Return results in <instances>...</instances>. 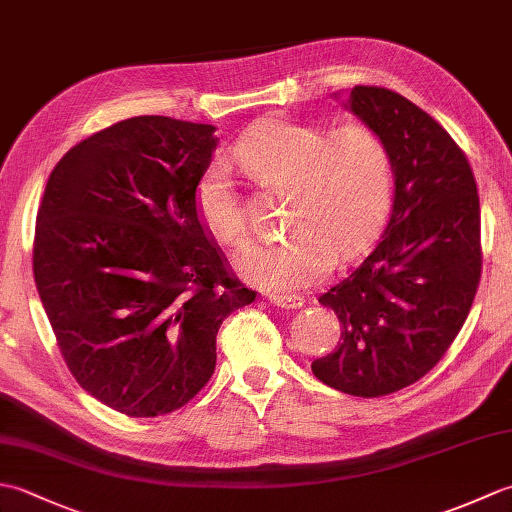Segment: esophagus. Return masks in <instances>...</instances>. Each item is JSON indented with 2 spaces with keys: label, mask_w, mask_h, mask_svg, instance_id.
<instances>
[{
  "label": "esophagus",
  "mask_w": 512,
  "mask_h": 512,
  "mask_svg": "<svg viewBox=\"0 0 512 512\" xmlns=\"http://www.w3.org/2000/svg\"><path fill=\"white\" fill-rule=\"evenodd\" d=\"M268 301L273 303V306L284 308V310H297L303 306V299L297 295H268Z\"/></svg>",
  "instance_id": "obj_1"
}]
</instances>
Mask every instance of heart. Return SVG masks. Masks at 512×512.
Returning a JSON list of instances; mask_svg holds the SVG:
<instances>
[{
  "mask_svg": "<svg viewBox=\"0 0 512 512\" xmlns=\"http://www.w3.org/2000/svg\"><path fill=\"white\" fill-rule=\"evenodd\" d=\"M250 176L264 187H286L284 222L290 235L248 246L237 266L253 284L295 290L328 275L336 259L367 246L389 195V151L376 129L347 123L325 129L268 118L237 140L233 149ZM195 206L222 244L248 239V217L231 167L215 160L195 187Z\"/></svg>",
  "mask_w": 512,
  "mask_h": 512,
  "instance_id": "heart-1",
  "label": "heart"
}]
</instances>
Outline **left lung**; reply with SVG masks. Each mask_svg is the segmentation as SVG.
<instances>
[{
    "mask_svg": "<svg viewBox=\"0 0 512 512\" xmlns=\"http://www.w3.org/2000/svg\"><path fill=\"white\" fill-rule=\"evenodd\" d=\"M347 107L385 140L394 198L376 248L319 297L341 321V343L312 372L378 398L431 372L469 317L482 277L480 195L458 143L405 96L356 85Z\"/></svg>",
    "mask_w": 512,
    "mask_h": 512,
    "instance_id": "8db88e82",
    "label": "left lung"
}]
</instances>
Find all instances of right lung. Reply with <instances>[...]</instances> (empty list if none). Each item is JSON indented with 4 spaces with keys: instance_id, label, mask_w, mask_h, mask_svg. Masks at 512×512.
I'll list each match as a JSON object with an SVG mask.
<instances>
[{
    "instance_id": "obj_1",
    "label": "right lung",
    "mask_w": 512,
    "mask_h": 512,
    "mask_svg": "<svg viewBox=\"0 0 512 512\" xmlns=\"http://www.w3.org/2000/svg\"><path fill=\"white\" fill-rule=\"evenodd\" d=\"M215 127L136 116L52 169L32 270L65 365L132 418L176 411L209 383L222 321L253 303L195 206Z\"/></svg>"
}]
</instances>
